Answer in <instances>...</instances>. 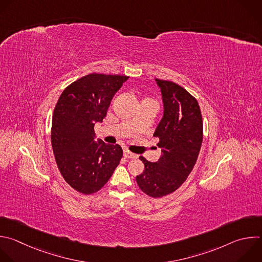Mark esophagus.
Instances as JSON below:
<instances>
[{
	"label": "esophagus",
	"mask_w": 262,
	"mask_h": 262,
	"mask_svg": "<svg viewBox=\"0 0 262 262\" xmlns=\"http://www.w3.org/2000/svg\"><path fill=\"white\" fill-rule=\"evenodd\" d=\"M123 155H124V157H125V158H137V157H138V155H137V154L132 153V152L127 151V150H125V151L123 152Z\"/></svg>",
	"instance_id": "1"
}]
</instances>
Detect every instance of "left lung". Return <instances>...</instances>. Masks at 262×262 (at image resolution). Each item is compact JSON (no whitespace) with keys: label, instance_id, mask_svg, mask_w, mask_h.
Segmentation results:
<instances>
[{"label":"left lung","instance_id":"8db88e82","mask_svg":"<svg viewBox=\"0 0 262 262\" xmlns=\"http://www.w3.org/2000/svg\"><path fill=\"white\" fill-rule=\"evenodd\" d=\"M155 81L161 90L164 107L154 133L162 154L157 162L140 156L145 169L136 178L140 189L154 199L176 191L186 181L196 162L204 133L196 99L175 82Z\"/></svg>","mask_w":262,"mask_h":262}]
</instances>
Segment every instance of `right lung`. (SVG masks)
I'll return each mask as SVG.
<instances>
[{
  "instance_id": "obj_1",
  "label": "right lung",
  "mask_w": 262,
  "mask_h": 262,
  "mask_svg": "<svg viewBox=\"0 0 262 262\" xmlns=\"http://www.w3.org/2000/svg\"><path fill=\"white\" fill-rule=\"evenodd\" d=\"M128 76L93 73L67 86L52 117L51 145L64 181L83 194L102 189L120 162L116 145L95 142V124L102 122L114 95Z\"/></svg>"
}]
</instances>
